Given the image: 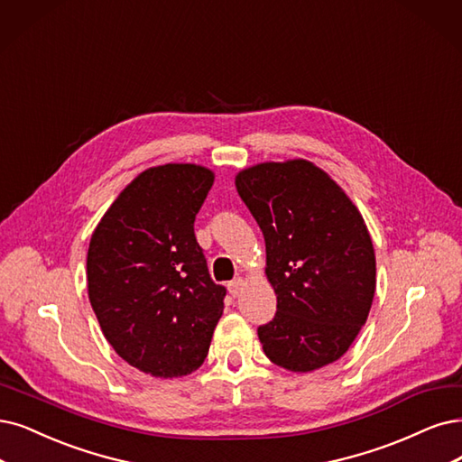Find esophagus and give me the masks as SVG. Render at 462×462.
I'll return each mask as SVG.
<instances>
[{"instance_id": "34e87169", "label": "esophagus", "mask_w": 462, "mask_h": 462, "mask_svg": "<svg viewBox=\"0 0 462 462\" xmlns=\"http://www.w3.org/2000/svg\"><path fill=\"white\" fill-rule=\"evenodd\" d=\"M228 291H230L232 297H240L242 291H244V280L237 278V280L230 282V283H228Z\"/></svg>"}]
</instances>
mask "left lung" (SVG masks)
Wrapping results in <instances>:
<instances>
[{"instance_id":"1","label":"left lung","mask_w":462,"mask_h":462,"mask_svg":"<svg viewBox=\"0 0 462 462\" xmlns=\"http://www.w3.org/2000/svg\"><path fill=\"white\" fill-rule=\"evenodd\" d=\"M266 244L278 312L259 328L272 364L309 373L337 362L369 316L377 266L365 220L323 169L266 162L236 175Z\"/></svg>"}]
</instances>
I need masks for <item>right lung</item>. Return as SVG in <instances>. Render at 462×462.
<instances>
[{"label":"right lung","mask_w":462,"mask_h":462,"mask_svg":"<svg viewBox=\"0 0 462 462\" xmlns=\"http://www.w3.org/2000/svg\"><path fill=\"white\" fill-rule=\"evenodd\" d=\"M215 173L165 163L134 177L97 225L88 291L100 329L139 371L173 379L196 371L225 309L196 242L194 220Z\"/></svg>","instance_id":"obj_1"}]
</instances>
